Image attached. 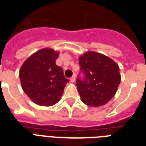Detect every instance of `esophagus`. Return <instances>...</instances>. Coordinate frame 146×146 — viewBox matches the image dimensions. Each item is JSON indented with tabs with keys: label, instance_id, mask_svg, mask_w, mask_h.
<instances>
[{
	"label": "esophagus",
	"instance_id": "esophagus-1",
	"mask_svg": "<svg viewBox=\"0 0 146 146\" xmlns=\"http://www.w3.org/2000/svg\"><path fill=\"white\" fill-rule=\"evenodd\" d=\"M70 82H75V80H76V76L75 75H73L72 77L70 79Z\"/></svg>",
	"mask_w": 146,
	"mask_h": 146
}]
</instances>
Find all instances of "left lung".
<instances>
[{
    "mask_svg": "<svg viewBox=\"0 0 146 146\" xmlns=\"http://www.w3.org/2000/svg\"><path fill=\"white\" fill-rule=\"evenodd\" d=\"M80 72L77 90L84 104L92 107L104 105L114 96L120 82L119 66L105 55L88 51L79 59Z\"/></svg>",
    "mask_w": 146,
    "mask_h": 146,
    "instance_id": "1",
    "label": "left lung"
}]
</instances>
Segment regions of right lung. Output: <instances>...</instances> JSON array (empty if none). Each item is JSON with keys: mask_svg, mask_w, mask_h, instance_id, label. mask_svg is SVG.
Listing matches in <instances>:
<instances>
[{"mask_svg": "<svg viewBox=\"0 0 146 146\" xmlns=\"http://www.w3.org/2000/svg\"><path fill=\"white\" fill-rule=\"evenodd\" d=\"M59 53L50 48L38 50L24 62L19 79L24 92L35 104L51 106L60 100L68 79L55 61Z\"/></svg>", "mask_w": 146, "mask_h": 146, "instance_id": "right-lung-1", "label": "right lung"}]
</instances>
